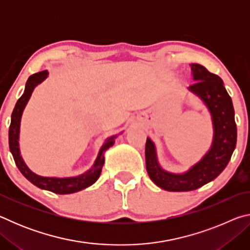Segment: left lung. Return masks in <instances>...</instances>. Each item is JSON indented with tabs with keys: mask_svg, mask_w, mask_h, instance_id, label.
<instances>
[{
	"mask_svg": "<svg viewBox=\"0 0 250 250\" xmlns=\"http://www.w3.org/2000/svg\"><path fill=\"white\" fill-rule=\"evenodd\" d=\"M191 69L195 83L188 89L200 97L209 109L214 125V141L204 158L188 172L172 174L160 167L153 142L149 138L146 139L147 174L159 188L170 192L193 191L216 179L229 162L237 141L234 107L223 80L202 65L192 64Z\"/></svg>",
	"mask_w": 250,
	"mask_h": 250,
	"instance_id": "left-lung-1",
	"label": "left lung"
}]
</instances>
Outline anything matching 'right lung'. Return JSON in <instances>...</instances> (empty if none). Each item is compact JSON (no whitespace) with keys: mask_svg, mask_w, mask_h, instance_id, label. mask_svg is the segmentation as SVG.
Instances as JSON below:
<instances>
[{"mask_svg":"<svg viewBox=\"0 0 250 250\" xmlns=\"http://www.w3.org/2000/svg\"><path fill=\"white\" fill-rule=\"evenodd\" d=\"M48 71H40L32 76H29V78L26 82V86H25L24 94L21 96V98L16 103L13 112H12L11 118V125L10 130H8V145H10V150L13 155L16 167H19L21 173L26 177V179L32 182L34 185H36L37 188L47 189L53 193L56 194H70L75 193L82 189L88 188L95 183V182L99 179L101 168L104 167V152L110 146H113L115 143L116 137L109 138L107 141L104 142V145L101 146L99 151V154L97 156V160L89 171L84 173L83 175L76 176V177H66V179H57V177H44L34 174V173L29 170V168L25 166L24 161L21 156L20 153V147H19V135H20V122L21 117H22L23 110L26 105L27 101L31 97L32 92L34 90L35 86H37L40 83L47 77Z\"/></svg>","mask_w":250,"mask_h":250,"instance_id":"right-lung-1","label":"right lung"}]
</instances>
